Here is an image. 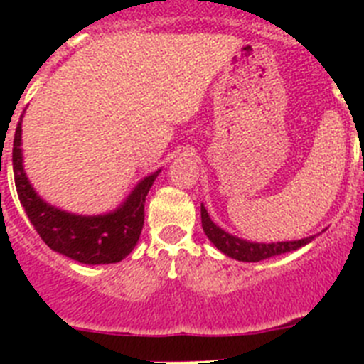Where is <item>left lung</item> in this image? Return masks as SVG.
<instances>
[{
    "label": "left lung",
    "instance_id": "obj_1",
    "mask_svg": "<svg viewBox=\"0 0 364 364\" xmlns=\"http://www.w3.org/2000/svg\"><path fill=\"white\" fill-rule=\"evenodd\" d=\"M200 217H202V228H204V233L208 235V239L213 242V246H217V250H220L224 255L231 257L235 260H242V262H259V260L269 259V257L282 255V253L295 252L299 247L306 246L311 240L317 237V235H311L306 239L301 240H284V242H250V240L239 239L235 235L228 233L222 228H218L211 217L205 211L204 204L200 205Z\"/></svg>",
    "mask_w": 364,
    "mask_h": 364
}]
</instances>
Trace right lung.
<instances>
[{"label":"right lung","mask_w":364,"mask_h":364,"mask_svg":"<svg viewBox=\"0 0 364 364\" xmlns=\"http://www.w3.org/2000/svg\"><path fill=\"white\" fill-rule=\"evenodd\" d=\"M12 169L19 202L41 240L54 252L91 266L120 262L133 252L144 228L147 193L160 173L159 169L140 180L114 211L105 215L69 213L47 204L28 182L23 169L21 122L14 134Z\"/></svg>","instance_id":"obj_1"}]
</instances>
